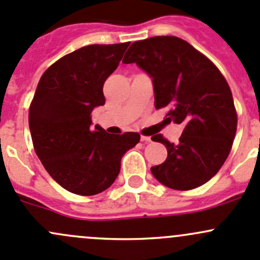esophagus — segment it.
<instances>
[{
    "label": "esophagus",
    "instance_id": "1",
    "mask_svg": "<svg viewBox=\"0 0 260 260\" xmlns=\"http://www.w3.org/2000/svg\"><path fill=\"white\" fill-rule=\"evenodd\" d=\"M141 141L142 142H151V137H148V136H141Z\"/></svg>",
    "mask_w": 260,
    "mask_h": 260
}]
</instances>
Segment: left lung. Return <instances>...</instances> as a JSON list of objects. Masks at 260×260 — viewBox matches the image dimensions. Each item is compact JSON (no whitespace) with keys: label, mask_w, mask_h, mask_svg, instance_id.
Here are the masks:
<instances>
[{"label":"left lung","mask_w":260,"mask_h":260,"mask_svg":"<svg viewBox=\"0 0 260 260\" xmlns=\"http://www.w3.org/2000/svg\"><path fill=\"white\" fill-rule=\"evenodd\" d=\"M123 62H135L149 75L154 107H170V122L185 127L176 145L161 135L152 137L167 148L166 161L151 167L152 175L174 190H191L208 182L229 156L237 132L233 94L221 73L176 36L136 41Z\"/></svg>","instance_id":"left-lung-1"}]
</instances>
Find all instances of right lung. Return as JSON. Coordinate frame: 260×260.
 <instances>
[{
  "mask_svg": "<svg viewBox=\"0 0 260 260\" xmlns=\"http://www.w3.org/2000/svg\"><path fill=\"white\" fill-rule=\"evenodd\" d=\"M129 43L88 45L65 55L43 74L28 111L34 148L61 187L91 196L107 190L120 159L140 142L137 132L109 135L91 128V112L104 106L103 85Z\"/></svg>",
  "mask_w": 260,
  "mask_h": 260,
  "instance_id": "obj_1",
  "label": "right lung"
}]
</instances>
